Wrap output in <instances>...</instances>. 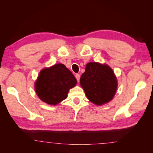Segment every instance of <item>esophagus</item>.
<instances>
[{"label":"esophagus","instance_id":"obj_1","mask_svg":"<svg viewBox=\"0 0 153 153\" xmlns=\"http://www.w3.org/2000/svg\"><path fill=\"white\" fill-rule=\"evenodd\" d=\"M76 78L77 79V82H79V78H80L79 74H76Z\"/></svg>","mask_w":153,"mask_h":153}]
</instances>
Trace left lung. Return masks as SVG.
<instances>
[{
	"instance_id": "obj_1",
	"label": "left lung",
	"mask_w": 153,
	"mask_h": 153,
	"mask_svg": "<svg viewBox=\"0 0 153 153\" xmlns=\"http://www.w3.org/2000/svg\"><path fill=\"white\" fill-rule=\"evenodd\" d=\"M80 84L87 98L97 105L110 101L117 89V81L112 70L106 65L97 62L86 65Z\"/></svg>"
}]
</instances>
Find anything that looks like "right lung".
<instances>
[{"instance_id": "add662e5", "label": "right lung", "mask_w": 153, "mask_h": 153, "mask_svg": "<svg viewBox=\"0 0 153 153\" xmlns=\"http://www.w3.org/2000/svg\"><path fill=\"white\" fill-rule=\"evenodd\" d=\"M77 83L76 77L64 64H57L41 71L35 83V91L43 102L57 105L66 99Z\"/></svg>"}]
</instances>
